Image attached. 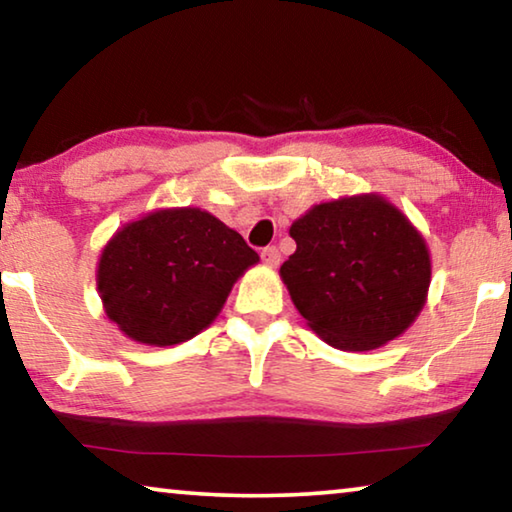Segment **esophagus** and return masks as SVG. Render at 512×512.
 <instances>
[{
	"instance_id": "obj_1",
	"label": "esophagus",
	"mask_w": 512,
	"mask_h": 512,
	"mask_svg": "<svg viewBox=\"0 0 512 512\" xmlns=\"http://www.w3.org/2000/svg\"><path fill=\"white\" fill-rule=\"evenodd\" d=\"M262 262L269 266V269H278L280 266V253H278V248L276 246H269V248H264L262 250Z\"/></svg>"
}]
</instances>
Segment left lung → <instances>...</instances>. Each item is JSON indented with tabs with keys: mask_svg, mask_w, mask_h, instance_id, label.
<instances>
[{
	"mask_svg": "<svg viewBox=\"0 0 512 512\" xmlns=\"http://www.w3.org/2000/svg\"><path fill=\"white\" fill-rule=\"evenodd\" d=\"M296 253L280 266L305 324L342 352H370L409 329L432 282L418 227L379 193L310 207L289 227Z\"/></svg>",
	"mask_w": 512,
	"mask_h": 512,
	"instance_id": "obj_1",
	"label": "left lung"
}]
</instances>
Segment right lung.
<instances>
[{
    "mask_svg": "<svg viewBox=\"0 0 512 512\" xmlns=\"http://www.w3.org/2000/svg\"><path fill=\"white\" fill-rule=\"evenodd\" d=\"M259 262L243 236L200 207L142 213L98 257L103 310L133 342L172 347L216 322L234 282Z\"/></svg>",
    "mask_w": 512,
    "mask_h": 512,
    "instance_id": "add662e5",
    "label": "right lung"
}]
</instances>
